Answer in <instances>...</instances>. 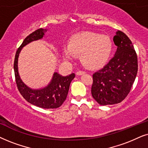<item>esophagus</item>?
I'll list each match as a JSON object with an SVG mask.
<instances>
[{
    "label": "esophagus",
    "instance_id": "1",
    "mask_svg": "<svg viewBox=\"0 0 148 148\" xmlns=\"http://www.w3.org/2000/svg\"><path fill=\"white\" fill-rule=\"evenodd\" d=\"M84 73H85V72H84V71L79 70V71H78L77 72H76V74H77V75H82V74H84Z\"/></svg>",
    "mask_w": 148,
    "mask_h": 148
}]
</instances>
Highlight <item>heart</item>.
<instances>
[{
    "mask_svg": "<svg viewBox=\"0 0 148 148\" xmlns=\"http://www.w3.org/2000/svg\"><path fill=\"white\" fill-rule=\"evenodd\" d=\"M113 43L107 35L84 32L74 35L65 47L63 54L71 60L75 56H81V61L86 68L98 69L105 66L111 56Z\"/></svg>",
    "mask_w": 148,
    "mask_h": 148,
    "instance_id": "obj_1",
    "label": "heart"
}]
</instances>
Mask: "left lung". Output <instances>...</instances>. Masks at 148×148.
Instances as JSON below:
<instances>
[{"instance_id":"obj_1","label":"left lung","mask_w":148,"mask_h":148,"mask_svg":"<svg viewBox=\"0 0 148 148\" xmlns=\"http://www.w3.org/2000/svg\"><path fill=\"white\" fill-rule=\"evenodd\" d=\"M113 40L117 46L114 58L92 74V96L101 106L123 101L131 90L138 70L137 53L129 37L118 30Z\"/></svg>"}]
</instances>
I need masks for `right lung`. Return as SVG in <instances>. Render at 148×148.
I'll return each instance as SVG.
<instances>
[{
  "label": "right lung",
  "mask_w": 148,
  "mask_h": 148,
  "mask_svg": "<svg viewBox=\"0 0 148 148\" xmlns=\"http://www.w3.org/2000/svg\"><path fill=\"white\" fill-rule=\"evenodd\" d=\"M47 31V29H38L24 39L22 44L16 51L13 67L17 88L23 97L29 103L39 108L54 109L60 107L66 100L70 84L75 77L74 73H72L69 76H63L58 73L55 72L52 80L48 86L41 89L34 90L29 88L22 82L19 77L17 68V61L21 49L32 41L42 38Z\"/></svg>",
  "instance_id": "right-lung-1"
}]
</instances>
